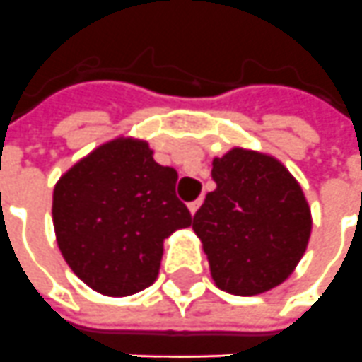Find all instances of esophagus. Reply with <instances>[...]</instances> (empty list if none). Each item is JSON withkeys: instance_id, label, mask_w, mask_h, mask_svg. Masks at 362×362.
Instances as JSON below:
<instances>
[{"instance_id": "obj_1", "label": "esophagus", "mask_w": 362, "mask_h": 362, "mask_svg": "<svg viewBox=\"0 0 362 362\" xmlns=\"http://www.w3.org/2000/svg\"><path fill=\"white\" fill-rule=\"evenodd\" d=\"M201 205H203V199H197L193 203H189V211H191V214H195Z\"/></svg>"}]
</instances>
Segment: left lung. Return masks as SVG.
Here are the masks:
<instances>
[{
  "instance_id": "obj_1",
  "label": "left lung",
  "mask_w": 362,
  "mask_h": 362,
  "mask_svg": "<svg viewBox=\"0 0 362 362\" xmlns=\"http://www.w3.org/2000/svg\"><path fill=\"white\" fill-rule=\"evenodd\" d=\"M216 189L193 218L216 288L258 296L290 278L305 254L311 209L298 179L270 153L233 148L213 159Z\"/></svg>"
}]
</instances>
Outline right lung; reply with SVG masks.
I'll return each mask as SVG.
<instances>
[{
  "instance_id": "right-lung-1",
  "label": "right lung",
  "mask_w": 362,
  "mask_h": 362,
  "mask_svg": "<svg viewBox=\"0 0 362 362\" xmlns=\"http://www.w3.org/2000/svg\"><path fill=\"white\" fill-rule=\"evenodd\" d=\"M177 171L156 163L146 139H108L64 171L52 191L62 258L88 288L126 298L157 280L163 240L191 226Z\"/></svg>"
}]
</instances>
